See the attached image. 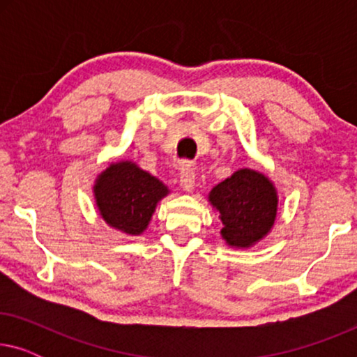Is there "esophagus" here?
Instances as JSON below:
<instances>
[{
  "label": "esophagus",
  "mask_w": 357,
  "mask_h": 357,
  "mask_svg": "<svg viewBox=\"0 0 357 357\" xmlns=\"http://www.w3.org/2000/svg\"><path fill=\"white\" fill-rule=\"evenodd\" d=\"M180 187H182L185 192H192L195 188V170L192 167V164H180Z\"/></svg>",
  "instance_id": "obj_1"
}]
</instances>
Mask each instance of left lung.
<instances>
[{"label":"left lung","mask_w":357,"mask_h":357,"mask_svg":"<svg viewBox=\"0 0 357 357\" xmlns=\"http://www.w3.org/2000/svg\"><path fill=\"white\" fill-rule=\"evenodd\" d=\"M219 211L221 234L232 247H250L270 232L276 219L278 197L265 175L241 169L209 192Z\"/></svg>","instance_id":"1"}]
</instances>
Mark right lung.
<instances>
[{
    "mask_svg": "<svg viewBox=\"0 0 357 357\" xmlns=\"http://www.w3.org/2000/svg\"><path fill=\"white\" fill-rule=\"evenodd\" d=\"M169 193L165 185L128 160L112 164L94 185L100 216L119 231L139 236L148 227L155 204Z\"/></svg>",
    "mask_w": 357,
    "mask_h": 357,
    "instance_id": "add662e5",
    "label": "right lung"
}]
</instances>
